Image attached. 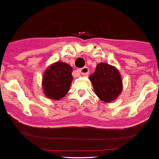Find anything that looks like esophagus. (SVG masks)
Masks as SVG:
<instances>
[{
    "label": "esophagus",
    "mask_w": 159,
    "mask_h": 159,
    "mask_svg": "<svg viewBox=\"0 0 159 159\" xmlns=\"http://www.w3.org/2000/svg\"><path fill=\"white\" fill-rule=\"evenodd\" d=\"M78 71L80 72L81 74H83V75H86V74H89V69L88 66H84V67H82V68H80V69H79Z\"/></svg>",
    "instance_id": "esophagus-1"
}]
</instances>
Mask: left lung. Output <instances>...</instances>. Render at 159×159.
Wrapping results in <instances>:
<instances>
[{"instance_id": "1", "label": "left lung", "mask_w": 159, "mask_h": 159, "mask_svg": "<svg viewBox=\"0 0 159 159\" xmlns=\"http://www.w3.org/2000/svg\"><path fill=\"white\" fill-rule=\"evenodd\" d=\"M98 98L105 102H111L121 93V76L115 67L106 63H99L89 77Z\"/></svg>"}]
</instances>
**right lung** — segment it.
Masks as SVG:
<instances>
[{
    "instance_id": "right-lung-1",
    "label": "right lung",
    "mask_w": 159,
    "mask_h": 159,
    "mask_svg": "<svg viewBox=\"0 0 159 159\" xmlns=\"http://www.w3.org/2000/svg\"><path fill=\"white\" fill-rule=\"evenodd\" d=\"M71 72V66L62 61H57L47 69L42 82L47 98L59 100L67 93L73 80Z\"/></svg>"
}]
</instances>
